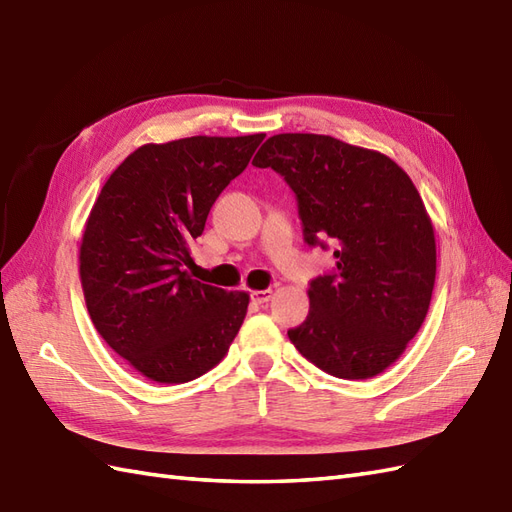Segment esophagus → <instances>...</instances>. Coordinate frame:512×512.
Masks as SVG:
<instances>
[{"mask_svg": "<svg viewBox=\"0 0 512 512\" xmlns=\"http://www.w3.org/2000/svg\"><path fill=\"white\" fill-rule=\"evenodd\" d=\"M251 296H253V300H255L257 305H266L268 300L272 298V290H255Z\"/></svg>", "mask_w": 512, "mask_h": 512, "instance_id": "obj_1", "label": "esophagus"}]
</instances>
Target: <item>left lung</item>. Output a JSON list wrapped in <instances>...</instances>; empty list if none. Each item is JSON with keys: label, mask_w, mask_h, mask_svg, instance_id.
Listing matches in <instances>:
<instances>
[{"label": "left lung", "mask_w": 512, "mask_h": 512, "mask_svg": "<svg viewBox=\"0 0 512 512\" xmlns=\"http://www.w3.org/2000/svg\"><path fill=\"white\" fill-rule=\"evenodd\" d=\"M253 164L290 183L307 244L335 246L337 270L309 285V316L287 331L322 372L363 381L422 329L437 274L432 220L391 157L322 134H277Z\"/></svg>", "instance_id": "8db88e82"}]
</instances>
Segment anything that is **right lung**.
Instances as JSON below:
<instances>
[{
	"instance_id": "1",
	"label": "right lung",
	"mask_w": 512,
	"mask_h": 512,
	"mask_svg": "<svg viewBox=\"0 0 512 512\" xmlns=\"http://www.w3.org/2000/svg\"><path fill=\"white\" fill-rule=\"evenodd\" d=\"M264 138L142 144L90 209L80 246L88 316L116 355L149 381H194L225 359L240 331L248 292L196 281L186 266L218 194Z\"/></svg>"
}]
</instances>
